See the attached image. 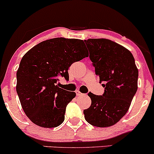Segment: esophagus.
<instances>
[{
  "instance_id": "34e87169",
  "label": "esophagus",
  "mask_w": 154,
  "mask_h": 154,
  "mask_svg": "<svg viewBox=\"0 0 154 154\" xmlns=\"http://www.w3.org/2000/svg\"><path fill=\"white\" fill-rule=\"evenodd\" d=\"M76 94H77V96H82V95H83V93H81L80 91H76Z\"/></svg>"
}]
</instances>
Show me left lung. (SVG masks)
<instances>
[{"label": "left lung", "mask_w": 154, "mask_h": 154, "mask_svg": "<svg viewBox=\"0 0 154 154\" xmlns=\"http://www.w3.org/2000/svg\"><path fill=\"white\" fill-rule=\"evenodd\" d=\"M90 59L100 82L102 95L88 93L91 105L85 109V119L98 128L115 125L128 111L137 90L138 70L130 51L108 39L85 40Z\"/></svg>", "instance_id": "obj_1"}]
</instances>
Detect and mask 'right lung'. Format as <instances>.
I'll list each match as a JSON object with an SVG mask.
<instances>
[{
  "label": "right lung",
  "instance_id": "1",
  "mask_svg": "<svg viewBox=\"0 0 154 154\" xmlns=\"http://www.w3.org/2000/svg\"><path fill=\"white\" fill-rule=\"evenodd\" d=\"M88 56L83 40L57 38L41 42L23 56L17 72V92L33 123L46 128L63 123L67 104L76 93L59 88V78L69 80V67Z\"/></svg>",
  "mask_w": 154,
  "mask_h": 154
}]
</instances>
